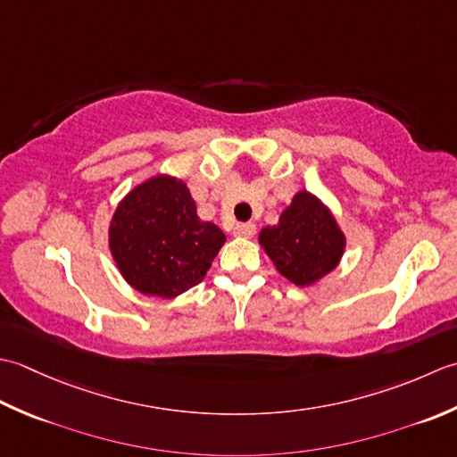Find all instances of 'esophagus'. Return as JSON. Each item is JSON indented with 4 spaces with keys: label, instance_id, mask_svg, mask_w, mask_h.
<instances>
[{
    "label": "esophagus",
    "instance_id": "34e87169",
    "mask_svg": "<svg viewBox=\"0 0 457 457\" xmlns=\"http://www.w3.org/2000/svg\"><path fill=\"white\" fill-rule=\"evenodd\" d=\"M254 232H256L254 222H240V225L232 228V235L238 238H253Z\"/></svg>",
    "mask_w": 457,
    "mask_h": 457
}]
</instances>
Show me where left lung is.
Returning a JSON list of instances; mask_svg holds the SVG:
<instances>
[{"instance_id":"obj_1","label":"left lung","mask_w":457,"mask_h":457,"mask_svg":"<svg viewBox=\"0 0 457 457\" xmlns=\"http://www.w3.org/2000/svg\"><path fill=\"white\" fill-rule=\"evenodd\" d=\"M258 245L286 280L310 287L339 266L347 237L328 204L300 189L276 225L260 230Z\"/></svg>"}]
</instances>
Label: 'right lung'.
I'll list each match as a JSON object with an SVG mask.
<instances>
[{"instance_id":"add662e5","label":"right lung","mask_w":457,"mask_h":457,"mask_svg":"<svg viewBox=\"0 0 457 457\" xmlns=\"http://www.w3.org/2000/svg\"><path fill=\"white\" fill-rule=\"evenodd\" d=\"M225 240L215 222L199 219L187 183L167 173L128 191L108 227L110 254L126 284L165 300L197 286Z\"/></svg>"}]
</instances>
